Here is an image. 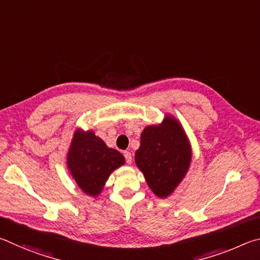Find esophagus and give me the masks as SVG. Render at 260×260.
Returning <instances> with one entry per match:
<instances>
[{
	"label": "esophagus",
	"instance_id": "34e87169",
	"mask_svg": "<svg viewBox=\"0 0 260 260\" xmlns=\"http://www.w3.org/2000/svg\"><path fill=\"white\" fill-rule=\"evenodd\" d=\"M123 154H124V157H125L127 165H131V163H133V155H131V153L125 151Z\"/></svg>",
	"mask_w": 260,
	"mask_h": 260
}]
</instances>
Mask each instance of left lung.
<instances>
[{"instance_id":"obj_1","label":"left lung","mask_w":260,"mask_h":260,"mask_svg":"<svg viewBox=\"0 0 260 260\" xmlns=\"http://www.w3.org/2000/svg\"><path fill=\"white\" fill-rule=\"evenodd\" d=\"M135 162L157 198L170 197L192 162V145L181 123L166 114L161 123L145 127Z\"/></svg>"}]
</instances>
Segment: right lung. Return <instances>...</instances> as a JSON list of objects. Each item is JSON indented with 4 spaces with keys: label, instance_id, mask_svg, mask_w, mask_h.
<instances>
[{
    "label": "right lung",
    "instance_id": "1",
    "mask_svg": "<svg viewBox=\"0 0 260 260\" xmlns=\"http://www.w3.org/2000/svg\"><path fill=\"white\" fill-rule=\"evenodd\" d=\"M67 169L86 195L97 198L114 170L125 163L116 149L108 147L92 130L77 127L73 134L66 156Z\"/></svg>",
    "mask_w": 260,
    "mask_h": 260
}]
</instances>
